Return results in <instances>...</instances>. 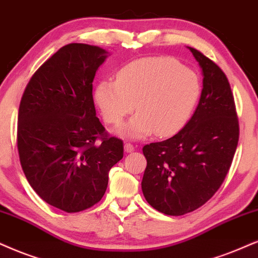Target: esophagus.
I'll list each match as a JSON object with an SVG mask.
<instances>
[{
  "instance_id": "esophagus-1",
  "label": "esophagus",
  "mask_w": 258,
  "mask_h": 258,
  "mask_svg": "<svg viewBox=\"0 0 258 258\" xmlns=\"http://www.w3.org/2000/svg\"><path fill=\"white\" fill-rule=\"evenodd\" d=\"M135 150H136L135 145L131 144V143H126V144H125V151L126 152H132V151H135Z\"/></svg>"
}]
</instances>
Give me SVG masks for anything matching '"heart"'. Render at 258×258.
Wrapping results in <instances>:
<instances>
[{"instance_id":"obj_1","label":"heart","mask_w":258,"mask_h":258,"mask_svg":"<svg viewBox=\"0 0 258 258\" xmlns=\"http://www.w3.org/2000/svg\"><path fill=\"white\" fill-rule=\"evenodd\" d=\"M200 80L193 70L168 57L133 60L118 71L115 81H103L95 101L103 119L118 125L135 109L118 133L143 139L155 132L169 137L183 127L200 96Z\"/></svg>"}]
</instances>
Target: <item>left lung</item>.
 Listing matches in <instances>:
<instances>
[{
	"label": "left lung",
	"instance_id": "obj_1",
	"mask_svg": "<svg viewBox=\"0 0 258 258\" xmlns=\"http://www.w3.org/2000/svg\"><path fill=\"white\" fill-rule=\"evenodd\" d=\"M204 74V88L190 120L167 140L143 148V194L167 216H183L217 193L230 170L239 139L236 105L226 75L189 47Z\"/></svg>",
	"mask_w": 258,
	"mask_h": 258
}]
</instances>
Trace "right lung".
Masks as SVG:
<instances>
[{
  "label": "right lung",
  "mask_w": 258,
  "mask_h": 258,
  "mask_svg": "<svg viewBox=\"0 0 258 258\" xmlns=\"http://www.w3.org/2000/svg\"><path fill=\"white\" fill-rule=\"evenodd\" d=\"M107 52L65 45L31 77L18 115V151L28 183L45 202L68 213L88 210L107 189L123 157L121 139L96 118L93 81Z\"/></svg>",
  "instance_id": "right-lung-1"
}]
</instances>
